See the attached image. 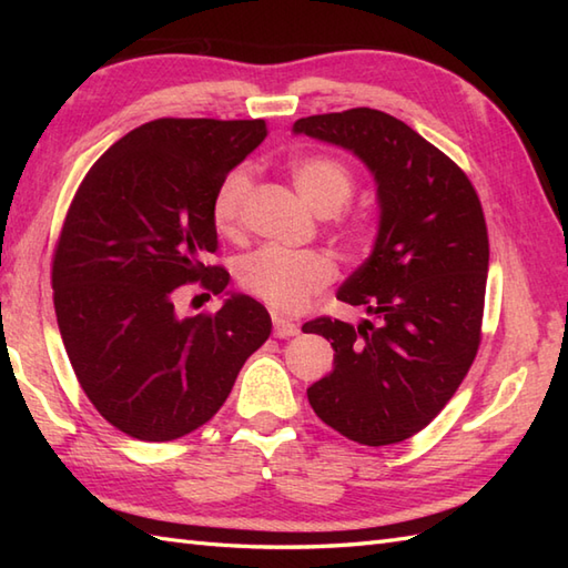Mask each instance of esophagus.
<instances>
[{"label": "esophagus", "mask_w": 568, "mask_h": 568, "mask_svg": "<svg viewBox=\"0 0 568 568\" xmlns=\"http://www.w3.org/2000/svg\"><path fill=\"white\" fill-rule=\"evenodd\" d=\"M273 334L277 336V339H287V336L300 334V327H297L295 322H287V320H283V317L273 315Z\"/></svg>", "instance_id": "1"}]
</instances>
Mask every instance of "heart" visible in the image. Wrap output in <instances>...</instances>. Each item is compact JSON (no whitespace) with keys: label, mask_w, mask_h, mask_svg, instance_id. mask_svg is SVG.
<instances>
[{"label":"heart","mask_w":568,"mask_h":568,"mask_svg":"<svg viewBox=\"0 0 568 568\" xmlns=\"http://www.w3.org/2000/svg\"><path fill=\"white\" fill-rule=\"evenodd\" d=\"M293 183L312 210L322 216L342 212L354 197L356 180L352 171L332 155H307L291 168ZM251 190V171L234 168L214 190L212 222L222 234H236L244 220V204ZM346 239H361L364 224L352 216H339ZM241 291L261 300L277 315H297L310 300L320 295L334 281V263L317 251H287L281 246H263L248 253L236 265Z\"/></svg>","instance_id":"b5f03b06"}]
</instances>
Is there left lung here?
<instances>
[{
  "label": "left lung",
  "instance_id": "left-lung-1",
  "mask_svg": "<svg viewBox=\"0 0 568 568\" xmlns=\"http://www.w3.org/2000/svg\"><path fill=\"white\" fill-rule=\"evenodd\" d=\"M295 134L358 155L378 185V236L336 297L376 324L317 317L334 368L312 383L317 417L366 446L409 439L474 364L484 322L488 229L466 173L415 129L368 106L297 119Z\"/></svg>",
  "mask_w": 568,
  "mask_h": 568
}]
</instances>
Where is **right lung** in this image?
<instances>
[{"label":"right lung","mask_w":568,"mask_h":568,"mask_svg":"<svg viewBox=\"0 0 568 568\" xmlns=\"http://www.w3.org/2000/svg\"><path fill=\"white\" fill-rule=\"evenodd\" d=\"M268 134L263 119H155L84 175L53 253V305L72 371L98 413L141 442H173L216 415L271 315L232 295L180 317V285L222 295L212 197ZM210 297V295H207Z\"/></svg>","instance_id":"add662e5"}]
</instances>
